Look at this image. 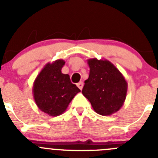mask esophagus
Segmentation results:
<instances>
[{"mask_svg": "<svg viewBox=\"0 0 158 158\" xmlns=\"http://www.w3.org/2000/svg\"><path fill=\"white\" fill-rule=\"evenodd\" d=\"M77 87L79 88V89H80L81 90V89H83V82L80 81V82H79V83L77 84Z\"/></svg>", "mask_w": 158, "mask_h": 158, "instance_id": "esophagus-1", "label": "esophagus"}]
</instances>
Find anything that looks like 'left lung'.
Listing matches in <instances>:
<instances>
[{
	"label": "left lung",
	"mask_w": 158,
	"mask_h": 158,
	"mask_svg": "<svg viewBox=\"0 0 158 158\" xmlns=\"http://www.w3.org/2000/svg\"><path fill=\"white\" fill-rule=\"evenodd\" d=\"M89 76L85 81L82 94L91 103L96 113L110 115L120 109L127 91L122 73L107 60H88Z\"/></svg>",
	"instance_id": "obj_1"
}]
</instances>
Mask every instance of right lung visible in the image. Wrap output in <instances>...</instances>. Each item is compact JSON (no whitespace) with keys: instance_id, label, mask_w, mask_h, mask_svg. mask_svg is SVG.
Returning a JSON list of instances; mask_svg holds the SVG:
<instances>
[{"instance_id":"add662e5","label":"right lung","mask_w":158,"mask_h":158,"mask_svg":"<svg viewBox=\"0 0 158 158\" xmlns=\"http://www.w3.org/2000/svg\"><path fill=\"white\" fill-rule=\"evenodd\" d=\"M65 62L56 60L47 63L35 78L33 95L36 105L51 116H58L66 110L73 98L81 90L61 71Z\"/></svg>"}]
</instances>
